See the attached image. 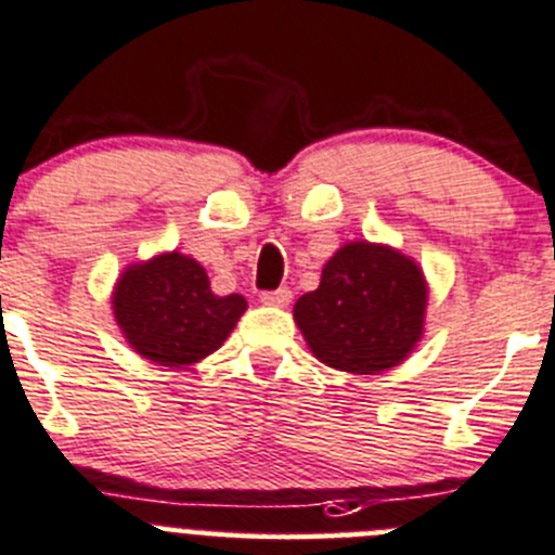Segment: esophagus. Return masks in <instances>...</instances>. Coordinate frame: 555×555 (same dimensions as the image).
<instances>
[{"instance_id":"34e87169","label":"esophagus","mask_w":555,"mask_h":555,"mask_svg":"<svg viewBox=\"0 0 555 555\" xmlns=\"http://www.w3.org/2000/svg\"><path fill=\"white\" fill-rule=\"evenodd\" d=\"M260 300L266 306H287L293 300V293H289V287H279L271 289V293H262Z\"/></svg>"}]
</instances>
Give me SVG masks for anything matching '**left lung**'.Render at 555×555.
<instances>
[{
    "label": "left lung",
    "mask_w": 555,
    "mask_h": 555,
    "mask_svg": "<svg viewBox=\"0 0 555 555\" xmlns=\"http://www.w3.org/2000/svg\"><path fill=\"white\" fill-rule=\"evenodd\" d=\"M428 284L392 246L352 241L322 268L320 287L293 314L317 360L349 374H382L423 336Z\"/></svg>",
    "instance_id": "1"
}]
</instances>
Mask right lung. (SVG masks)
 I'll return each mask as SVG.
<instances>
[{
    "label": "right lung",
    "mask_w": 555,
    "mask_h": 555,
    "mask_svg": "<svg viewBox=\"0 0 555 555\" xmlns=\"http://www.w3.org/2000/svg\"><path fill=\"white\" fill-rule=\"evenodd\" d=\"M111 304L129 347L170 369L217 352L246 311L244 295H214L206 268L181 251L129 266Z\"/></svg>",
    "instance_id": "right-lung-1"
}]
</instances>
